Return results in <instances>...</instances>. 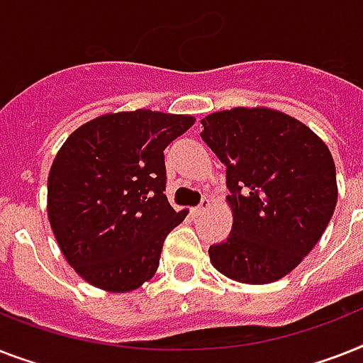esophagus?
<instances>
[{
    "label": "esophagus",
    "instance_id": "1",
    "mask_svg": "<svg viewBox=\"0 0 363 363\" xmlns=\"http://www.w3.org/2000/svg\"><path fill=\"white\" fill-rule=\"evenodd\" d=\"M208 208H210V200L204 199L199 206H196V208H193V210H191V213H193V216H200V213H204Z\"/></svg>",
    "mask_w": 363,
    "mask_h": 363
}]
</instances>
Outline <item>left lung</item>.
<instances>
[{"instance_id":"obj_1","label":"left lung","mask_w":363,"mask_h":363,"mask_svg":"<svg viewBox=\"0 0 363 363\" xmlns=\"http://www.w3.org/2000/svg\"><path fill=\"white\" fill-rule=\"evenodd\" d=\"M200 123L230 191L232 230L208 251L213 268L247 285L285 277L317 245L337 204L328 146L306 123L266 106L221 110Z\"/></svg>"}]
</instances>
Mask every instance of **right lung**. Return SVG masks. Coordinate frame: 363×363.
Segmentation results:
<instances>
[{
	"label": "right lung",
	"mask_w": 363,
	"mask_h": 363,
	"mask_svg": "<svg viewBox=\"0 0 363 363\" xmlns=\"http://www.w3.org/2000/svg\"><path fill=\"white\" fill-rule=\"evenodd\" d=\"M195 118L138 108L103 114L60 147L48 174V221L89 285L129 292L157 272L163 242L187 211L164 195V147Z\"/></svg>",
	"instance_id": "obj_1"
}]
</instances>
